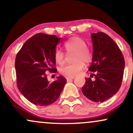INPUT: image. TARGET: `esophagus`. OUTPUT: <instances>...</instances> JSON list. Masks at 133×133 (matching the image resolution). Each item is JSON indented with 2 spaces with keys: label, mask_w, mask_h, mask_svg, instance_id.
Returning a JSON list of instances; mask_svg holds the SVG:
<instances>
[{
  "label": "esophagus",
  "mask_w": 133,
  "mask_h": 133,
  "mask_svg": "<svg viewBox=\"0 0 133 133\" xmlns=\"http://www.w3.org/2000/svg\"><path fill=\"white\" fill-rule=\"evenodd\" d=\"M74 79V77H67V78H66L68 81H69L72 80V79Z\"/></svg>",
  "instance_id": "obj_1"
}]
</instances>
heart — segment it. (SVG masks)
I'll return each mask as SVG.
<instances>
[{
	"instance_id": "b5f03b06",
	"label": "heart",
	"mask_w": 133,
	"mask_h": 133,
	"mask_svg": "<svg viewBox=\"0 0 133 133\" xmlns=\"http://www.w3.org/2000/svg\"><path fill=\"white\" fill-rule=\"evenodd\" d=\"M64 46L68 53H74L72 57L74 62L61 68L60 72L65 77H75L79 75L84 68V62L88 64L92 61V52L87 47L86 41L77 36L68 39L64 44ZM54 58L58 64L62 65L64 63L65 54L61 49H57L55 51Z\"/></svg>"
}]
</instances>
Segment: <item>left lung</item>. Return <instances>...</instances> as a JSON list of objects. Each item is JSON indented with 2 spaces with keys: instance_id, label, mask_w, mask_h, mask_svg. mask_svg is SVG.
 Instances as JSON below:
<instances>
[{
  "instance_id": "8db88e82",
  "label": "left lung",
  "mask_w": 133,
  "mask_h": 133,
  "mask_svg": "<svg viewBox=\"0 0 133 133\" xmlns=\"http://www.w3.org/2000/svg\"><path fill=\"white\" fill-rule=\"evenodd\" d=\"M93 52L90 71L95 79L86 78L82 92L88 99L103 103L112 97L121 86L125 66L121 51L114 41L103 32L91 34Z\"/></svg>"
}]
</instances>
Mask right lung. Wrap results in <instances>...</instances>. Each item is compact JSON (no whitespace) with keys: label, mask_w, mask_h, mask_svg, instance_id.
Instances as JSON below:
<instances>
[{"label":"right lung","mask_w":133,"mask_h":133,"mask_svg":"<svg viewBox=\"0 0 133 133\" xmlns=\"http://www.w3.org/2000/svg\"><path fill=\"white\" fill-rule=\"evenodd\" d=\"M60 40L54 35L36 34L24 43L16 56L18 89L27 100L37 106H48L56 101L67 82L61 76L52 82L47 78V72L57 71L54 54Z\"/></svg>","instance_id":"obj_1"}]
</instances>
